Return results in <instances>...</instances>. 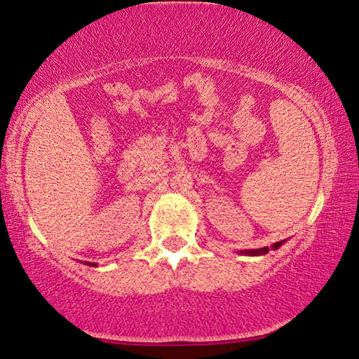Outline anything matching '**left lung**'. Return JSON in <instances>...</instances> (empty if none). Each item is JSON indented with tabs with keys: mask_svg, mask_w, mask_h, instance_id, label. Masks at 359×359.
Listing matches in <instances>:
<instances>
[{
	"mask_svg": "<svg viewBox=\"0 0 359 359\" xmlns=\"http://www.w3.org/2000/svg\"><path fill=\"white\" fill-rule=\"evenodd\" d=\"M280 244H283V242H276L274 249H278ZM266 252H268V247H264V249H260V250H249L247 253H250V255H260V253H266Z\"/></svg>",
	"mask_w": 359,
	"mask_h": 359,
	"instance_id": "left-lung-1",
	"label": "left lung"
}]
</instances>
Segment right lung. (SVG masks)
<instances>
[{"label": "right lung", "instance_id": "1", "mask_svg": "<svg viewBox=\"0 0 359 359\" xmlns=\"http://www.w3.org/2000/svg\"><path fill=\"white\" fill-rule=\"evenodd\" d=\"M88 264H91V266H95V263H88Z\"/></svg>", "mask_w": 359, "mask_h": 359}]
</instances>
